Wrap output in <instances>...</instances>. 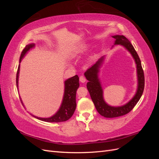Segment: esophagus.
Masks as SVG:
<instances>
[{
	"label": "esophagus",
	"mask_w": 159,
	"mask_h": 159,
	"mask_svg": "<svg viewBox=\"0 0 159 159\" xmlns=\"http://www.w3.org/2000/svg\"><path fill=\"white\" fill-rule=\"evenodd\" d=\"M80 82H81V83H84V82H85L86 79H85V77H84L83 75H81V76L80 77Z\"/></svg>",
	"instance_id": "esophagus-1"
}]
</instances>
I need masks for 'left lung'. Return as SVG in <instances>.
Returning a JSON list of instances; mask_svg holds the SVG:
<instances>
[{
  "mask_svg": "<svg viewBox=\"0 0 159 159\" xmlns=\"http://www.w3.org/2000/svg\"><path fill=\"white\" fill-rule=\"evenodd\" d=\"M112 37L115 39V45L120 44L123 46L131 53L134 58L137 65L138 86L136 94L127 103L120 107L110 106L105 103L103 99V89L98 78L99 68L104 60V56L101 57L95 64L88 69V70L85 72L84 75L86 79L88 80L87 88L89 91L91 98L93 101L98 112L101 115L107 118L123 116L131 111L141 98L144 88H145V75H144L141 62L134 47L125 36L123 35H115Z\"/></svg>",
  "mask_w": 159,
  "mask_h": 159,
  "instance_id": "1",
  "label": "left lung"
}]
</instances>
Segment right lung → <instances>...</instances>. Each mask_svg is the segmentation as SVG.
I'll return each mask as SVG.
<instances>
[{
	"instance_id": "right-lung-1",
	"label": "right lung",
	"mask_w": 159,
	"mask_h": 159,
	"mask_svg": "<svg viewBox=\"0 0 159 159\" xmlns=\"http://www.w3.org/2000/svg\"><path fill=\"white\" fill-rule=\"evenodd\" d=\"M34 47V44H30L26 46V47L22 50L21 55L20 57V61L23 57L26 54V52L30 49ZM19 71H20V64L18 66L17 73H16V87L18 88V76H19ZM65 89H64V94L63 100L61 106L57 111V112L49 118H40L32 115L34 117H35L38 119H40L41 121L50 122V123H58L66 121L71 117L73 115L75 108H76V91L78 89L80 84H79V77L75 75V76L72 77L65 81ZM22 102V100H21ZM23 104V103H22Z\"/></svg>"
}]
</instances>
